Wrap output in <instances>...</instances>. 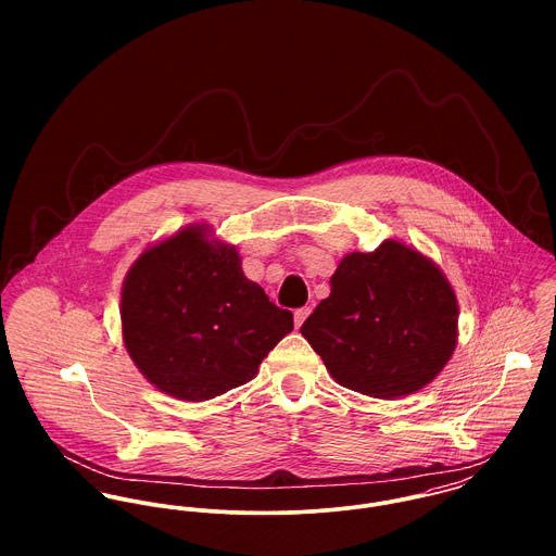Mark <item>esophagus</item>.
Wrapping results in <instances>:
<instances>
[{
  "label": "esophagus",
  "instance_id": "1",
  "mask_svg": "<svg viewBox=\"0 0 556 556\" xmlns=\"http://www.w3.org/2000/svg\"><path fill=\"white\" fill-rule=\"evenodd\" d=\"M308 315H311V308H300V311H295L293 320H295V327H298V329L304 325V320L308 318Z\"/></svg>",
  "mask_w": 556,
  "mask_h": 556
}]
</instances>
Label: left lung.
Here are the masks:
<instances>
[{"instance_id":"left-lung-1","label":"left lung","mask_w":556,"mask_h":556,"mask_svg":"<svg viewBox=\"0 0 556 556\" xmlns=\"http://www.w3.org/2000/svg\"><path fill=\"white\" fill-rule=\"evenodd\" d=\"M329 285V298L300 331L342 388L383 400L408 396L452 359L458 300L419 250L386 239L372 252H351Z\"/></svg>"}]
</instances>
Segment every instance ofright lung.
I'll return each instance as SVG.
<instances>
[{
    "label": "right lung",
    "mask_w": 556,
    "mask_h": 556,
    "mask_svg": "<svg viewBox=\"0 0 556 556\" xmlns=\"http://www.w3.org/2000/svg\"><path fill=\"white\" fill-rule=\"evenodd\" d=\"M122 336L160 392L203 402L254 379L293 315L241 271L236 245L190 225L150 245L122 287Z\"/></svg>",
    "instance_id": "1"
}]
</instances>
